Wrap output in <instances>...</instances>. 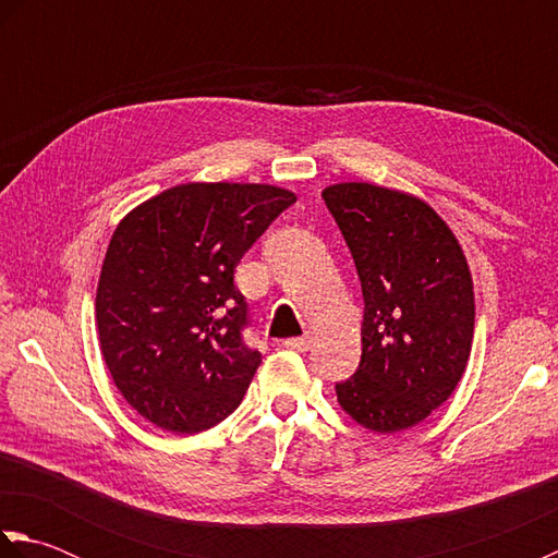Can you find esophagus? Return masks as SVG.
<instances>
[{
    "instance_id": "obj_1",
    "label": "esophagus",
    "mask_w": 558,
    "mask_h": 558,
    "mask_svg": "<svg viewBox=\"0 0 558 558\" xmlns=\"http://www.w3.org/2000/svg\"><path fill=\"white\" fill-rule=\"evenodd\" d=\"M282 345H286L288 350L306 352V350H310V336H302V338H288V340H282Z\"/></svg>"
}]
</instances>
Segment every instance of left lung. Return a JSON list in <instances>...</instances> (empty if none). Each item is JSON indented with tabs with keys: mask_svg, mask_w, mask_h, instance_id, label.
Listing matches in <instances>:
<instances>
[{
	"mask_svg": "<svg viewBox=\"0 0 558 558\" xmlns=\"http://www.w3.org/2000/svg\"><path fill=\"white\" fill-rule=\"evenodd\" d=\"M324 201L362 282V360L336 384L340 408L378 434L444 405L470 360L475 292L465 254L438 213L396 189L342 182Z\"/></svg>",
	"mask_w": 558,
	"mask_h": 558,
	"instance_id": "1",
	"label": "left lung"
}]
</instances>
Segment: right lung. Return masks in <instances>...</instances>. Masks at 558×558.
<instances>
[{"label": "right lung", "mask_w": 558, "mask_h": 558, "mask_svg": "<svg viewBox=\"0 0 558 558\" xmlns=\"http://www.w3.org/2000/svg\"><path fill=\"white\" fill-rule=\"evenodd\" d=\"M298 196L270 184L192 182L117 225L96 318L114 386L165 432L198 434L240 405L260 364L234 268Z\"/></svg>", "instance_id": "right-lung-1"}]
</instances>
